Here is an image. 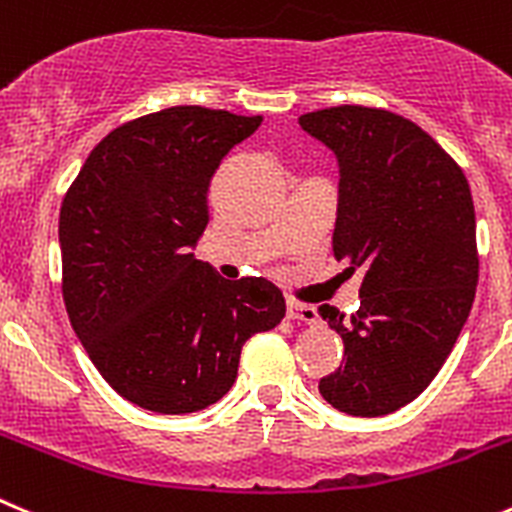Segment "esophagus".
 I'll list each match as a JSON object with an SVG mask.
<instances>
[{"label": "esophagus", "instance_id": "1", "mask_svg": "<svg viewBox=\"0 0 512 512\" xmlns=\"http://www.w3.org/2000/svg\"><path fill=\"white\" fill-rule=\"evenodd\" d=\"M286 316L294 321H304V324H316L319 321V311L311 304H301V301L289 299L286 301Z\"/></svg>", "mask_w": 512, "mask_h": 512}]
</instances>
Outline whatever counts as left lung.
<instances>
[{
  "mask_svg": "<svg viewBox=\"0 0 512 512\" xmlns=\"http://www.w3.org/2000/svg\"><path fill=\"white\" fill-rule=\"evenodd\" d=\"M299 125L337 155L334 259L364 274L352 316L319 306L344 342V362L319 392L347 415H389L425 392L472 309L480 261L470 186L420 125L389 110L326 107Z\"/></svg>",
  "mask_w": 512,
  "mask_h": 512,
  "instance_id": "1",
  "label": "left lung"
}]
</instances>
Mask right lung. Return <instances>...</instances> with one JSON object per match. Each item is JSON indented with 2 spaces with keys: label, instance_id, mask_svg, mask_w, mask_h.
<instances>
[{
  "label": "right lung",
  "instance_id": "add662e5",
  "mask_svg": "<svg viewBox=\"0 0 512 512\" xmlns=\"http://www.w3.org/2000/svg\"><path fill=\"white\" fill-rule=\"evenodd\" d=\"M261 115L178 105L105 135L60 211L62 296L110 387L160 415L206 410L233 387L241 347L284 319L271 281H226L191 253L208 186Z\"/></svg>",
  "mask_w": 512,
  "mask_h": 512
}]
</instances>
